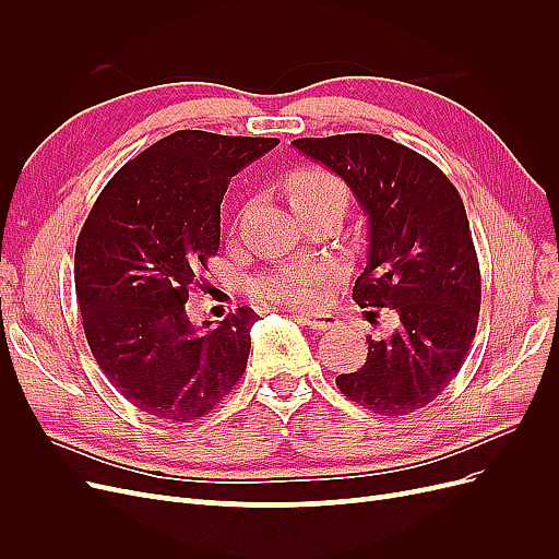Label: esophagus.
Listing matches in <instances>:
<instances>
[{"instance_id": "34e87169", "label": "esophagus", "mask_w": 559, "mask_h": 559, "mask_svg": "<svg viewBox=\"0 0 559 559\" xmlns=\"http://www.w3.org/2000/svg\"><path fill=\"white\" fill-rule=\"evenodd\" d=\"M298 319L308 329H314V331H331L337 326V319L329 312H306V314H298Z\"/></svg>"}]
</instances>
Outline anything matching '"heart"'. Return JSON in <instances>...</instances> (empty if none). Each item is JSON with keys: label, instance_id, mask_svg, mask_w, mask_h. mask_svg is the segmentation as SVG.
<instances>
[{"label": "heart", "instance_id": "b5f03b06", "mask_svg": "<svg viewBox=\"0 0 559 559\" xmlns=\"http://www.w3.org/2000/svg\"><path fill=\"white\" fill-rule=\"evenodd\" d=\"M286 195L292 207L308 210L321 202H347V189L335 175L319 170V167H306L286 179ZM326 270L312 263H284L261 273L251 280V294L267 300L282 302V306H302L310 302L317 294V284L324 280Z\"/></svg>", "mask_w": 559, "mask_h": 559}]
</instances>
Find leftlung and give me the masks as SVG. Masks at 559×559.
<instances>
[{
  "label": "left lung",
  "instance_id": "8db88e82",
  "mask_svg": "<svg viewBox=\"0 0 559 559\" xmlns=\"http://www.w3.org/2000/svg\"><path fill=\"white\" fill-rule=\"evenodd\" d=\"M294 146L345 179L368 216V263L352 298L396 314V331L368 337L366 364L335 384L378 415L425 408L460 373L478 326L480 265L464 202L429 158L382 134Z\"/></svg>",
  "mask_w": 559,
  "mask_h": 559
}]
</instances>
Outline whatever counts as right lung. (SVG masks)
I'll list each match as a JSON object with an SVG mask.
<instances>
[{
    "label": "right lung",
    "mask_w": 559,
    "mask_h": 559,
    "mask_svg": "<svg viewBox=\"0 0 559 559\" xmlns=\"http://www.w3.org/2000/svg\"><path fill=\"white\" fill-rule=\"evenodd\" d=\"M275 138L177 130L118 170L74 253L76 300L97 366L134 408L165 421L207 415L247 368L257 312L216 329L186 314L200 267L218 251L230 177Z\"/></svg>",
    "instance_id": "1"
}]
</instances>
